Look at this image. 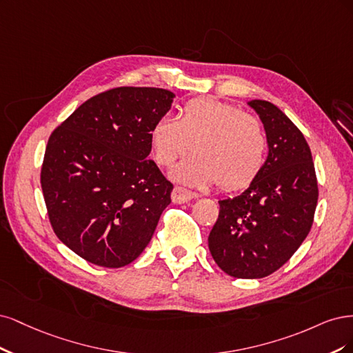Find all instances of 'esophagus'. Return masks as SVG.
<instances>
[{"label":"esophagus","mask_w":353,"mask_h":353,"mask_svg":"<svg viewBox=\"0 0 353 353\" xmlns=\"http://www.w3.org/2000/svg\"><path fill=\"white\" fill-rule=\"evenodd\" d=\"M195 196H196L195 193L185 189V188H181V186H176L172 192V201L174 203H185V202L193 199Z\"/></svg>","instance_id":"esophagus-1"}]
</instances>
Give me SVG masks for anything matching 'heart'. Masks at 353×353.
<instances>
[{"instance_id": "obj_1", "label": "heart", "mask_w": 353, "mask_h": 353, "mask_svg": "<svg viewBox=\"0 0 353 353\" xmlns=\"http://www.w3.org/2000/svg\"><path fill=\"white\" fill-rule=\"evenodd\" d=\"M150 142L155 163L165 168L192 146L193 152L172 172L173 179L202 188L219 181L225 190L251 183L267 152L261 121L215 98L188 101L176 120L170 116L158 119L150 130Z\"/></svg>"}]
</instances>
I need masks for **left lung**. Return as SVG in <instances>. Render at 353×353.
Returning <instances> with one entry per match:
<instances>
[{"instance_id": "obj_1", "label": "left lung", "mask_w": 353, "mask_h": 353, "mask_svg": "<svg viewBox=\"0 0 353 353\" xmlns=\"http://www.w3.org/2000/svg\"><path fill=\"white\" fill-rule=\"evenodd\" d=\"M248 105L264 124L268 157L245 192L219 201L208 246L225 274L263 279L286 264L308 236L318 185L308 142L292 120L268 101Z\"/></svg>"}]
</instances>
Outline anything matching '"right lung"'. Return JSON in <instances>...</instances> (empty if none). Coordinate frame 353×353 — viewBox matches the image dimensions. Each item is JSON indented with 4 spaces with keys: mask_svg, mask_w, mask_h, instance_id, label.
<instances>
[{
    "mask_svg": "<svg viewBox=\"0 0 353 353\" xmlns=\"http://www.w3.org/2000/svg\"><path fill=\"white\" fill-rule=\"evenodd\" d=\"M173 98L161 88L110 89L51 133L41 170L50 223L88 263L130 264L172 202L173 185L148 155L152 124L167 114Z\"/></svg>",
    "mask_w": 353,
    "mask_h": 353,
    "instance_id": "1",
    "label": "right lung"
}]
</instances>
